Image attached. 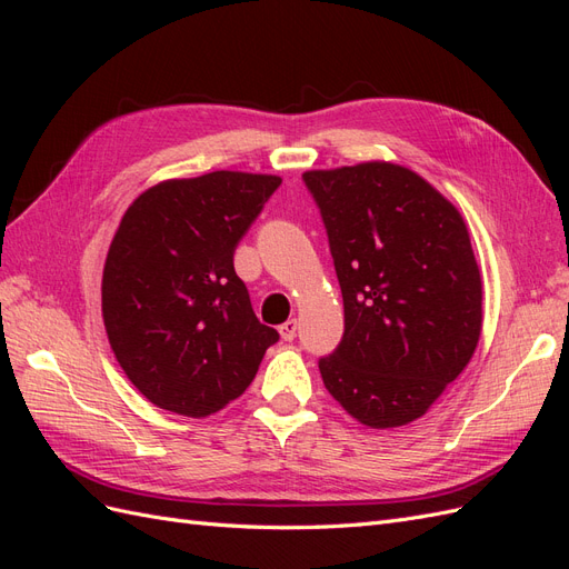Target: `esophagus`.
<instances>
[{"mask_svg":"<svg viewBox=\"0 0 569 569\" xmlns=\"http://www.w3.org/2000/svg\"><path fill=\"white\" fill-rule=\"evenodd\" d=\"M297 330H299V322H297V318H291V320H287V322L280 325V337H282L284 341H291V339L297 337Z\"/></svg>","mask_w":569,"mask_h":569,"instance_id":"1","label":"esophagus"}]
</instances>
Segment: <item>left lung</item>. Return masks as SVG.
<instances>
[{
  "label": "left lung",
  "instance_id": "left-lung-1",
  "mask_svg": "<svg viewBox=\"0 0 569 569\" xmlns=\"http://www.w3.org/2000/svg\"><path fill=\"white\" fill-rule=\"evenodd\" d=\"M330 239L343 337L320 358L335 401L372 429L422 418L470 363L481 274L460 211L416 170H306Z\"/></svg>",
  "mask_w": 569,
  "mask_h": 569
}]
</instances>
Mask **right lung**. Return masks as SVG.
<instances>
[{
  "label": "right lung",
  "mask_w": 569,
  "mask_h": 569,
  "mask_svg": "<svg viewBox=\"0 0 569 569\" xmlns=\"http://www.w3.org/2000/svg\"><path fill=\"white\" fill-rule=\"evenodd\" d=\"M280 182L213 170L163 180L128 206L107 253L101 316L118 366L153 406L213 416L280 339L256 318L232 263Z\"/></svg>",
  "instance_id": "right-lung-1"
}]
</instances>
